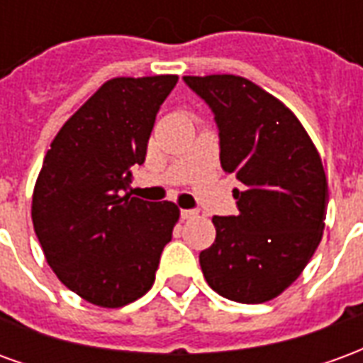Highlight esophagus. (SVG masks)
<instances>
[{
	"mask_svg": "<svg viewBox=\"0 0 363 363\" xmlns=\"http://www.w3.org/2000/svg\"><path fill=\"white\" fill-rule=\"evenodd\" d=\"M182 220H194L198 218V210H181Z\"/></svg>",
	"mask_w": 363,
	"mask_h": 363,
	"instance_id": "obj_1",
	"label": "esophagus"
}]
</instances>
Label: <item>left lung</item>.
Wrapping results in <instances>:
<instances>
[{
	"label": "left lung",
	"instance_id": "1",
	"mask_svg": "<svg viewBox=\"0 0 363 363\" xmlns=\"http://www.w3.org/2000/svg\"><path fill=\"white\" fill-rule=\"evenodd\" d=\"M212 108L220 161L241 189L239 213L213 218L216 241L200 252L208 286L239 303L278 297L303 272L325 229L328 184L319 151L296 114L239 75H184Z\"/></svg>",
	"mask_w": 363,
	"mask_h": 363
}]
</instances>
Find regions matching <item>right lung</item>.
<instances>
[{
  "instance_id": "right-lung-1",
  "label": "right lung",
  "mask_w": 363,
  "mask_h": 363,
  "mask_svg": "<svg viewBox=\"0 0 363 363\" xmlns=\"http://www.w3.org/2000/svg\"><path fill=\"white\" fill-rule=\"evenodd\" d=\"M177 75L114 77L62 126L33 192V225L60 281L99 307L147 294L179 208L126 190Z\"/></svg>"
}]
</instances>
